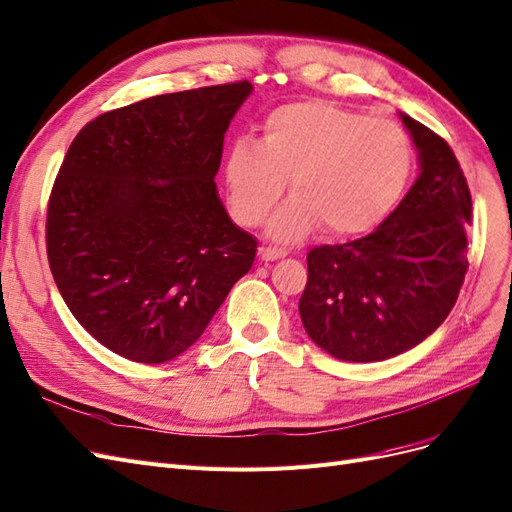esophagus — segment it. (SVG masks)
Wrapping results in <instances>:
<instances>
[{"label":"esophagus","instance_id":"1","mask_svg":"<svg viewBox=\"0 0 512 512\" xmlns=\"http://www.w3.org/2000/svg\"><path fill=\"white\" fill-rule=\"evenodd\" d=\"M258 254H260V258L262 260H267V262H271V260H277V258H284L286 256V252L284 250H279V248H260L258 250Z\"/></svg>","mask_w":512,"mask_h":512}]
</instances>
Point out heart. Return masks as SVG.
Wrapping results in <instances>:
<instances>
[{
	"label": "heart",
	"instance_id": "b5f03b06",
	"mask_svg": "<svg viewBox=\"0 0 512 512\" xmlns=\"http://www.w3.org/2000/svg\"><path fill=\"white\" fill-rule=\"evenodd\" d=\"M415 165L411 137L392 120H370L326 101L288 103L262 122L260 142L245 139L226 158V188L235 218L269 224L279 241H298L324 226L330 237L377 228L400 203Z\"/></svg>",
	"mask_w": 512,
	"mask_h": 512
}]
</instances>
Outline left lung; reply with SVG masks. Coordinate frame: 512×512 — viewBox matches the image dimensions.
Returning <instances> with one entry per match:
<instances>
[{
	"label": "left lung",
	"mask_w": 512,
	"mask_h": 512,
	"mask_svg": "<svg viewBox=\"0 0 512 512\" xmlns=\"http://www.w3.org/2000/svg\"><path fill=\"white\" fill-rule=\"evenodd\" d=\"M419 175L373 233L307 254L298 303L311 341L345 362H381L413 349L445 322L468 269L470 190L434 131L400 114Z\"/></svg>",
	"instance_id": "8db88e82"
}]
</instances>
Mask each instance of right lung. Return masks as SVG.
Instances as JSON below:
<instances>
[{"mask_svg":"<svg viewBox=\"0 0 512 512\" xmlns=\"http://www.w3.org/2000/svg\"><path fill=\"white\" fill-rule=\"evenodd\" d=\"M250 82L156 95L76 135L52 186L46 250L76 320L114 354L163 364L197 343L256 239L218 197L224 133Z\"/></svg>","mask_w":512,"mask_h":512,"instance_id":"add662e5","label":"right lung"}]
</instances>
